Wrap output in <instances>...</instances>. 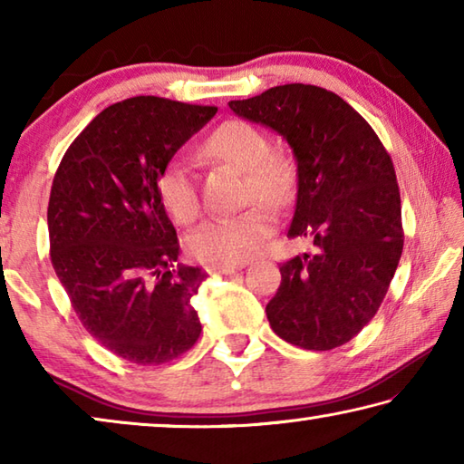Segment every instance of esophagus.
Wrapping results in <instances>:
<instances>
[{
	"label": "esophagus",
	"mask_w": 464,
	"mask_h": 464,
	"mask_svg": "<svg viewBox=\"0 0 464 464\" xmlns=\"http://www.w3.org/2000/svg\"><path fill=\"white\" fill-rule=\"evenodd\" d=\"M241 270L239 264H223V262H213L207 266V272L208 274H233Z\"/></svg>",
	"instance_id": "esophagus-1"
}]
</instances>
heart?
Masks as SVG:
<instances>
[{
  "instance_id": "b5f03b06",
  "label": "heart",
  "mask_w": 464,
  "mask_h": 464,
  "mask_svg": "<svg viewBox=\"0 0 464 464\" xmlns=\"http://www.w3.org/2000/svg\"><path fill=\"white\" fill-rule=\"evenodd\" d=\"M204 157L229 163L246 174L243 202L255 204L233 217L204 221L188 237V251L202 262H243L262 247L276 229L272 207H285L296 190V166L293 157L270 149L268 137L247 121L231 119L218 124L202 143ZM157 198L178 225H190L200 215V196L190 168L182 160H171L157 176Z\"/></svg>"
}]
</instances>
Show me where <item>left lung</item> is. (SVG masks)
<instances>
[{"label": "left lung", "mask_w": 464, "mask_h": 464, "mask_svg": "<svg viewBox=\"0 0 464 464\" xmlns=\"http://www.w3.org/2000/svg\"><path fill=\"white\" fill-rule=\"evenodd\" d=\"M229 108L293 147L298 190L288 237L315 246L280 266L266 304L274 334L317 352L348 343L379 311L403 251L391 155L348 102L317 85H276Z\"/></svg>", "instance_id": "8db88e82"}]
</instances>
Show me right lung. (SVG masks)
Returning <instances> with one entry per match:
<instances>
[{
  "label": "right lung",
  "mask_w": 464,
  "mask_h": 464,
  "mask_svg": "<svg viewBox=\"0 0 464 464\" xmlns=\"http://www.w3.org/2000/svg\"><path fill=\"white\" fill-rule=\"evenodd\" d=\"M215 106L129 98L85 127L51 186V262L93 340L135 364H163L200 337L192 307L207 272L176 264L179 241L157 176Z\"/></svg>",
  "instance_id": "1"
}]
</instances>
